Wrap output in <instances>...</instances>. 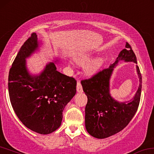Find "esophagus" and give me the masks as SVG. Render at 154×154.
<instances>
[{"mask_svg": "<svg viewBox=\"0 0 154 154\" xmlns=\"http://www.w3.org/2000/svg\"><path fill=\"white\" fill-rule=\"evenodd\" d=\"M76 90L78 92H82V85L80 83V81H78L77 82V86H76Z\"/></svg>", "mask_w": 154, "mask_h": 154, "instance_id": "obj_1", "label": "esophagus"}]
</instances>
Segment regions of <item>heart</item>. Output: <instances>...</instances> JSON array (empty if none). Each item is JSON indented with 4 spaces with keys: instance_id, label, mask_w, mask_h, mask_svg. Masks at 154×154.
<instances>
[{
    "instance_id": "obj_1",
    "label": "heart",
    "mask_w": 154,
    "mask_h": 154,
    "mask_svg": "<svg viewBox=\"0 0 154 154\" xmlns=\"http://www.w3.org/2000/svg\"><path fill=\"white\" fill-rule=\"evenodd\" d=\"M89 60V57L87 56H82L81 58H77L76 62L79 64H84ZM103 60L100 58H98L94 59L91 62L87 64V65L85 67V70L88 74H93L98 70L102 65Z\"/></svg>"
}]
</instances>
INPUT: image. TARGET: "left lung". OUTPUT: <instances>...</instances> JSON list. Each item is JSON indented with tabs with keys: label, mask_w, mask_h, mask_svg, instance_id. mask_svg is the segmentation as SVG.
Wrapping results in <instances>:
<instances>
[{
	"label": "left lung",
	"mask_w": 154,
	"mask_h": 154,
	"mask_svg": "<svg viewBox=\"0 0 154 154\" xmlns=\"http://www.w3.org/2000/svg\"><path fill=\"white\" fill-rule=\"evenodd\" d=\"M125 47L114 63L90 79L81 81L82 89L88 98L85 107V127L87 132L96 138H106L118 133L129 123L138 110L142 89V75L138 66L136 65V70L140 84L131 100L118 102L109 93L111 75L119 60L137 64L136 56L128 42H126Z\"/></svg>",
	"instance_id": "obj_1"
}]
</instances>
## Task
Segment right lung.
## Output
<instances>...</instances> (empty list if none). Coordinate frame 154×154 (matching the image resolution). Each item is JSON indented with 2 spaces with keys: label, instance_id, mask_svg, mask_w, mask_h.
<instances>
[{
  "label": "right lung",
  "instance_id": "add662e5",
  "mask_svg": "<svg viewBox=\"0 0 154 154\" xmlns=\"http://www.w3.org/2000/svg\"><path fill=\"white\" fill-rule=\"evenodd\" d=\"M38 47L37 35L33 33L9 70V95L14 112L26 127L49 134L60 126L64 109L76 93V80L58 72L54 63L46 65L39 75H30L25 58Z\"/></svg>",
  "mask_w": 154,
  "mask_h": 154
}]
</instances>
